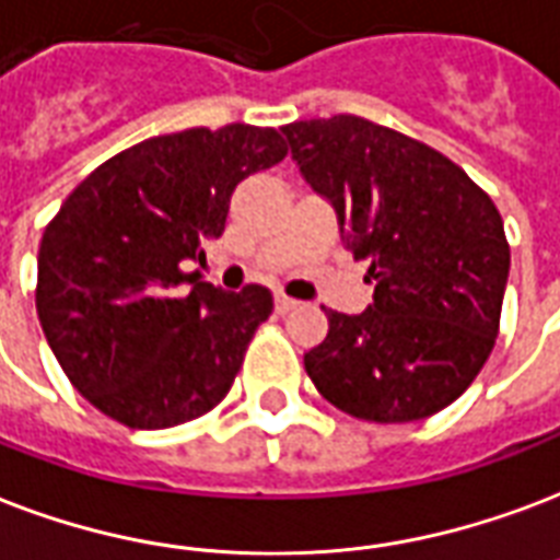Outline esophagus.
I'll list each match as a JSON object with an SVG mask.
<instances>
[{
  "label": "esophagus",
  "instance_id": "esophagus-1",
  "mask_svg": "<svg viewBox=\"0 0 560 560\" xmlns=\"http://www.w3.org/2000/svg\"><path fill=\"white\" fill-rule=\"evenodd\" d=\"M296 305H299L296 299L284 296V293H276V311H279V314H288V311H293Z\"/></svg>",
  "mask_w": 560,
  "mask_h": 560
}]
</instances>
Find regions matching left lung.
Wrapping results in <instances>:
<instances>
[{
	"instance_id": "1",
	"label": "left lung",
	"mask_w": 560,
	"mask_h": 560,
	"mask_svg": "<svg viewBox=\"0 0 560 560\" xmlns=\"http://www.w3.org/2000/svg\"><path fill=\"white\" fill-rule=\"evenodd\" d=\"M281 131L375 284L364 314L326 311V340L305 352L311 382L358 420L443 411L497 343L511 267L497 205L438 149L355 114Z\"/></svg>"
}]
</instances>
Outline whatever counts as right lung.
<instances>
[{
    "label": "right lung",
    "mask_w": 560,
    "mask_h": 560,
    "mask_svg": "<svg viewBox=\"0 0 560 560\" xmlns=\"http://www.w3.org/2000/svg\"><path fill=\"white\" fill-rule=\"evenodd\" d=\"M284 155L276 128H187L108 158L63 199L43 232L34 302L61 370L105 417L170 429L232 390L272 293H229L182 264L225 232L234 187Z\"/></svg>",
    "instance_id": "1"
}]
</instances>
